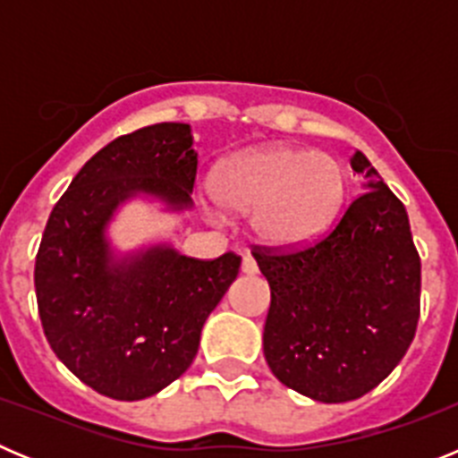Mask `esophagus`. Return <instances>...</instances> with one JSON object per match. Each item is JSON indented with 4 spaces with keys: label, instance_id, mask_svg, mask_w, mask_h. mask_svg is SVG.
I'll use <instances>...</instances> for the list:
<instances>
[{
    "label": "esophagus",
    "instance_id": "1",
    "mask_svg": "<svg viewBox=\"0 0 458 458\" xmlns=\"http://www.w3.org/2000/svg\"><path fill=\"white\" fill-rule=\"evenodd\" d=\"M241 268H242V273H245V275H254V273H257V261H254L252 254H245V257H242Z\"/></svg>",
    "mask_w": 458,
    "mask_h": 458
}]
</instances>
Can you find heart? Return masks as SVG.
Listing matches in <instances>:
<instances>
[{"label":"heart","mask_w":458,"mask_h":458,"mask_svg":"<svg viewBox=\"0 0 458 458\" xmlns=\"http://www.w3.org/2000/svg\"><path fill=\"white\" fill-rule=\"evenodd\" d=\"M216 199L238 216H252L254 233L275 248L317 241L333 225L346 197V172L327 153L295 147H259L229 157L213 176Z\"/></svg>","instance_id":"obj_1"}]
</instances>
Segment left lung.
Returning a JSON list of instances; mask_svg holds the SVG:
<instances>
[{
  "label": "left lung",
  "mask_w": 458,
  "mask_h": 458,
  "mask_svg": "<svg viewBox=\"0 0 458 458\" xmlns=\"http://www.w3.org/2000/svg\"><path fill=\"white\" fill-rule=\"evenodd\" d=\"M351 167L365 190L310 248H254L270 284L264 355L270 371L314 402L374 390L406 355L420 318V254L403 204L365 153Z\"/></svg>",
  "instance_id": "left-lung-1"
}]
</instances>
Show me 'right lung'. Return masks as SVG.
<instances>
[{
  "label": "right lung",
  "mask_w": 458,
  "mask_h": 458,
  "mask_svg": "<svg viewBox=\"0 0 458 458\" xmlns=\"http://www.w3.org/2000/svg\"><path fill=\"white\" fill-rule=\"evenodd\" d=\"M194 176L190 125H147L100 148L52 208L34 268L40 323L56 358L98 394L137 402L179 378L236 279L233 252L201 261L167 242L131 254L109 242V222L135 197L192 208Z\"/></svg>",
  "instance_id": "obj_1"
}]
</instances>
